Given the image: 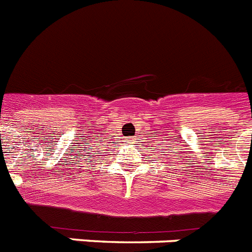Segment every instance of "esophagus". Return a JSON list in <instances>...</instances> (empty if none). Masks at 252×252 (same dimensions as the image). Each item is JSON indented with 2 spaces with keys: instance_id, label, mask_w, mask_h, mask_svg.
Listing matches in <instances>:
<instances>
[{
  "instance_id": "1",
  "label": "esophagus",
  "mask_w": 252,
  "mask_h": 252,
  "mask_svg": "<svg viewBox=\"0 0 252 252\" xmlns=\"http://www.w3.org/2000/svg\"><path fill=\"white\" fill-rule=\"evenodd\" d=\"M126 140H127L128 143H134V137H127Z\"/></svg>"
}]
</instances>
